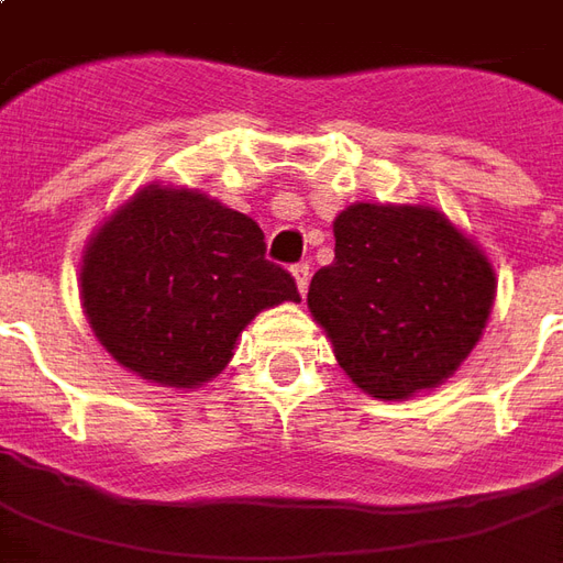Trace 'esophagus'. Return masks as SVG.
Returning a JSON list of instances; mask_svg holds the SVG:
<instances>
[{
	"mask_svg": "<svg viewBox=\"0 0 563 563\" xmlns=\"http://www.w3.org/2000/svg\"><path fill=\"white\" fill-rule=\"evenodd\" d=\"M292 277L295 283H298V292L305 295L307 286H310V265H307V262H298L292 268Z\"/></svg>",
	"mask_w": 563,
	"mask_h": 563,
	"instance_id": "34e87169",
	"label": "esophagus"
}]
</instances>
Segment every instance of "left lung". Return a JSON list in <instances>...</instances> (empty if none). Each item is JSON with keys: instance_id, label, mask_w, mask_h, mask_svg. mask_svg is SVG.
<instances>
[{"instance_id": "1", "label": "left lung", "mask_w": 563, "mask_h": 563, "mask_svg": "<svg viewBox=\"0 0 563 563\" xmlns=\"http://www.w3.org/2000/svg\"><path fill=\"white\" fill-rule=\"evenodd\" d=\"M495 305V268L467 234L424 205H350L334 262L307 307L338 365L371 398L437 389L471 355Z\"/></svg>"}]
</instances>
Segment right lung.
<instances>
[{"instance_id": "right-lung-1", "label": "right lung", "mask_w": 563, "mask_h": 563, "mask_svg": "<svg viewBox=\"0 0 563 563\" xmlns=\"http://www.w3.org/2000/svg\"><path fill=\"white\" fill-rule=\"evenodd\" d=\"M80 301L108 353L141 379L196 389L232 358L256 313L301 301L246 213L150 184L92 234Z\"/></svg>"}]
</instances>
